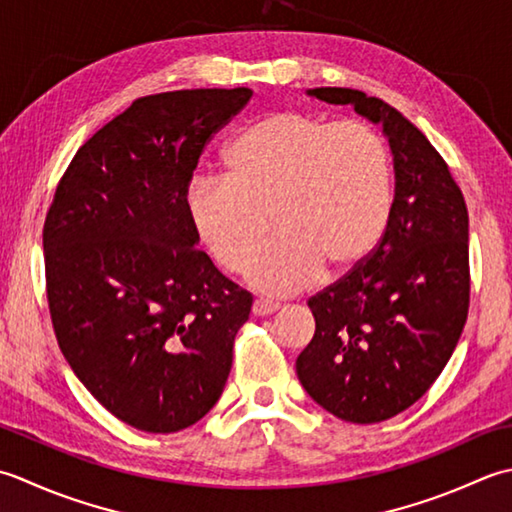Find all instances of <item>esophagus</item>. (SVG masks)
I'll list each match as a JSON object with an SVG mask.
<instances>
[{"instance_id": "obj_1", "label": "esophagus", "mask_w": 512, "mask_h": 512, "mask_svg": "<svg viewBox=\"0 0 512 512\" xmlns=\"http://www.w3.org/2000/svg\"><path fill=\"white\" fill-rule=\"evenodd\" d=\"M278 307H280V305H278V302H274V300L258 298V300H254L252 311H254V316H269V314H274V311H276Z\"/></svg>"}]
</instances>
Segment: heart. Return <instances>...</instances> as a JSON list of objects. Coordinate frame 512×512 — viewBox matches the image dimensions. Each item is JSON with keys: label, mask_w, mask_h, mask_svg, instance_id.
Wrapping results in <instances>:
<instances>
[{"label": "heart", "mask_w": 512, "mask_h": 512, "mask_svg": "<svg viewBox=\"0 0 512 512\" xmlns=\"http://www.w3.org/2000/svg\"><path fill=\"white\" fill-rule=\"evenodd\" d=\"M393 161L382 134L362 121H329L300 110L258 117L227 143L223 179L196 176L185 192L198 241L221 267L252 269L267 294H294L356 269L387 232ZM270 221H266V214Z\"/></svg>", "instance_id": "obj_1"}]
</instances>
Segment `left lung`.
I'll return each mask as SVG.
<instances>
[{
	"instance_id": "8db88e82",
	"label": "left lung",
	"mask_w": 512,
	"mask_h": 512,
	"mask_svg": "<svg viewBox=\"0 0 512 512\" xmlns=\"http://www.w3.org/2000/svg\"><path fill=\"white\" fill-rule=\"evenodd\" d=\"M382 123L395 198L369 258L309 298L316 333L296 360L322 409L353 424L398 415L431 389L453 356L471 302L468 210L442 154L378 97L351 88L309 90Z\"/></svg>"
}]
</instances>
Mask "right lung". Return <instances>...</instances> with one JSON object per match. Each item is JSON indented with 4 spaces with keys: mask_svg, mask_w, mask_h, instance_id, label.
<instances>
[{
    "mask_svg": "<svg viewBox=\"0 0 512 512\" xmlns=\"http://www.w3.org/2000/svg\"><path fill=\"white\" fill-rule=\"evenodd\" d=\"M249 88L141 97L72 156L44 223L46 296L64 358L101 406L176 433L221 398L252 294L225 278L185 210L205 145Z\"/></svg>",
    "mask_w": 512,
    "mask_h": 512,
    "instance_id": "right-lung-1",
    "label": "right lung"
}]
</instances>
